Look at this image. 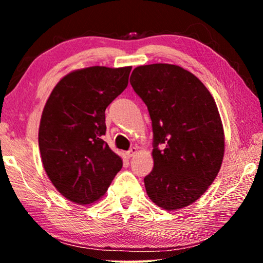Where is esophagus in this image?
Segmentation results:
<instances>
[{
  "instance_id": "esophagus-1",
  "label": "esophagus",
  "mask_w": 263,
  "mask_h": 263,
  "mask_svg": "<svg viewBox=\"0 0 263 263\" xmlns=\"http://www.w3.org/2000/svg\"><path fill=\"white\" fill-rule=\"evenodd\" d=\"M137 152H138V148H137V147H131L130 151H127V152H126L127 158L135 157V154H137Z\"/></svg>"
}]
</instances>
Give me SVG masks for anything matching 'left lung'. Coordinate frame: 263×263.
I'll return each mask as SVG.
<instances>
[{
  "instance_id": "8db88e82",
  "label": "left lung",
  "mask_w": 263,
  "mask_h": 263,
  "mask_svg": "<svg viewBox=\"0 0 263 263\" xmlns=\"http://www.w3.org/2000/svg\"><path fill=\"white\" fill-rule=\"evenodd\" d=\"M130 82L152 119L154 167L144 179L148 197L168 211L188 206L216 179L224 157L216 102L180 66H139Z\"/></svg>"
}]
</instances>
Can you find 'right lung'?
I'll return each mask as SVG.
<instances>
[{
  "instance_id": "obj_1",
  "label": "right lung",
  "mask_w": 263,
  "mask_h": 263,
  "mask_svg": "<svg viewBox=\"0 0 263 263\" xmlns=\"http://www.w3.org/2000/svg\"><path fill=\"white\" fill-rule=\"evenodd\" d=\"M131 68L75 70L58 82L46 102L38 135L42 161L53 185L74 203L97 201L123 166L102 138L105 109L127 87Z\"/></svg>"
}]
</instances>
